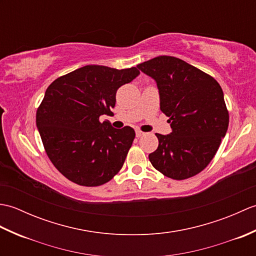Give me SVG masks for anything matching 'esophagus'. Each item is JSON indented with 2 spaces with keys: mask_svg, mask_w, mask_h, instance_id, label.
<instances>
[{
  "mask_svg": "<svg viewBox=\"0 0 256 256\" xmlns=\"http://www.w3.org/2000/svg\"><path fill=\"white\" fill-rule=\"evenodd\" d=\"M135 134H136V138H140V136H143L145 133L142 132V131H140V130H138V131L135 132Z\"/></svg>",
  "mask_w": 256,
  "mask_h": 256,
  "instance_id": "obj_1",
  "label": "esophagus"
}]
</instances>
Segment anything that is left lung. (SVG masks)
<instances>
[{
    "mask_svg": "<svg viewBox=\"0 0 256 256\" xmlns=\"http://www.w3.org/2000/svg\"><path fill=\"white\" fill-rule=\"evenodd\" d=\"M155 80L160 110L172 133L157 134L158 148L148 155L162 175L182 180L208 166L229 125L224 91L211 76L182 59L158 56L138 64Z\"/></svg>",
    "mask_w": 256,
    "mask_h": 256,
    "instance_id": "8db88e82",
    "label": "left lung"
}]
</instances>
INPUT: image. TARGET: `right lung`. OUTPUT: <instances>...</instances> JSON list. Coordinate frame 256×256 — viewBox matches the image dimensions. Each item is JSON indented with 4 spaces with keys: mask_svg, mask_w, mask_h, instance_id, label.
Wrapping results in <instances>:
<instances>
[{
    "mask_svg": "<svg viewBox=\"0 0 256 256\" xmlns=\"http://www.w3.org/2000/svg\"><path fill=\"white\" fill-rule=\"evenodd\" d=\"M140 74L132 67L88 64L56 79L36 113L46 153L62 175L81 186L108 182L121 170L131 148L132 128H114L100 116L116 106L120 86Z\"/></svg>",
    "mask_w": 256,
    "mask_h": 256,
    "instance_id": "right-lung-1",
    "label": "right lung"
}]
</instances>
